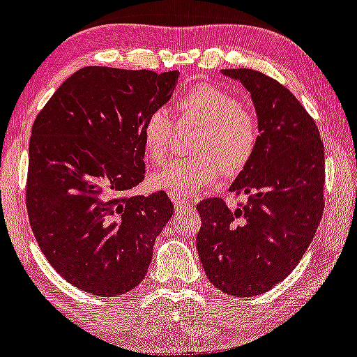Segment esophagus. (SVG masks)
I'll use <instances>...</instances> for the list:
<instances>
[{"instance_id":"obj_1","label":"esophagus","mask_w":357,"mask_h":357,"mask_svg":"<svg viewBox=\"0 0 357 357\" xmlns=\"http://www.w3.org/2000/svg\"><path fill=\"white\" fill-rule=\"evenodd\" d=\"M172 203H174V206L178 210L181 208H188V206H191V202L190 199H185V198H179V197H171Z\"/></svg>"}]
</instances>
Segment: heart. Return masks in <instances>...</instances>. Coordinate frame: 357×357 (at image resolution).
Segmentation results:
<instances>
[{
  "label": "heart",
  "instance_id": "obj_1",
  "mask_svg": "<svg viewBox=\"0 0 357 357\" xmlns=\"http://www.w3.org/2000/svg\"><path fill=\"white\" fill-rule=\"evenodd\" d=\"M181 120L195 121L202 132L191 146L190 159H176L151 176L154 190L172 197H191L203 188L236 176L249 166L259 146V123L232 93L202 84L190 89L176 103ZM172 121L164 109H155L142 125L146 158L160 164L169 152Z\"/></svg>",
  "mask_w": 357,
  "mask_h": 357
}]
</instances>
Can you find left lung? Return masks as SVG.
Segmentation results:
<instances>
[{
	"mask_svg": "<svg viewBox=\"0 0 357 357\" xmlns=\"http://www.w3.org/2000/svg\"><path fill=\"white\" fill-rule=\"evenodd\" d=\"M250 93L259 146L230 186L249 202L197 205L198 256L211 283L232 296H256L281 283L307 252L324 213V144L315 121L288 88L252 69H223Z\"/></svg>",
	"mask_w": 357,
	"mask_h": 357,
	"instance_id": "1",
	"label": "left lung"
}]
</instances>
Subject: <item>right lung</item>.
<instances>
[{
	"label": "right lung",
	"instance_id": "obj_1",
	"mask_svg": "<svg viewBox=\"0 0 357 357\" xmlns=\"http://www.w3.org/2000/svg\"><path fill=\"white\" fill-rule=\"evenodd\" d=\"M178 70L88 66L68 77L32 127L30 225L47 261L86 293L119 296L146 278L155 237L174 213L142 183V125L171 100Z\"/></svg>",
	"mask_w": 357,
	"mask_h": 357
}]
</instances>
